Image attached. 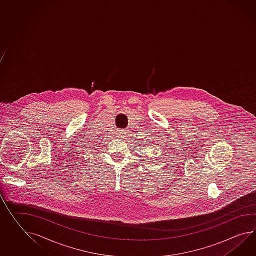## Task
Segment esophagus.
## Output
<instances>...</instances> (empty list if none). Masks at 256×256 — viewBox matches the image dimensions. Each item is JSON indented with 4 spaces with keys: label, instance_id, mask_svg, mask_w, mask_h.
<instances>
[{
    "label": "esophagus",
    "instance_id": "34e87169",
    "mask_svg": "<svg viewBox=\"0 0 256 256\" xmlns=\"http://www.w3.org/2000/svg\"><path fill=\"white\" fill-rule=\"evenodd\" d=\"M118 134L120 136H124V134H125L124 131V130H118Z\"/></svg>",
    "mask_w": 256,
    "mask_h": 256
}]
</instances>
